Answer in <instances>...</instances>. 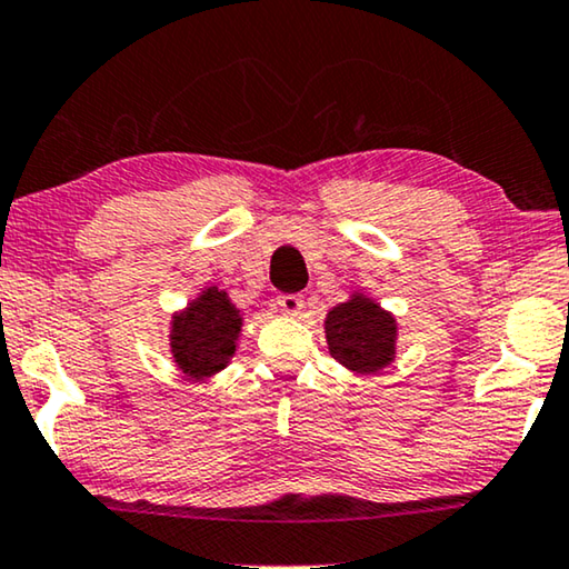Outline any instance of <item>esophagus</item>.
Returning <instances> with one entry per match:
<instances>
[{
  "label": "esophagus",
  "mask_w": 569,
  "mask_h": 569,
  "mask_svg": "<svg viewBox=\"0 0 569 569\" xmlns=\"http://www.w3.org/2000/svg\"><path fill=\"white\" fill-rule=\"evenodd\" d=\"M278 309L286 311V313H299L303 309V296L301 293H281L276 299Z\"/></svg>",
  "instance_id": "obj_1"
}]
</instances>
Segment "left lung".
<instances>
[{"instance_id":"left-lung-1","label":"left lung","mask_w":569,"mask_h":569,"mask_svg":"<svg viewBox=\"0 0 569 569\" xmlns=\"http://www.w3.org/2000/svg\"><path fill=\"white\" fill-rule=\"evenodd\" d=\"M327 342L345 368L376 372L393 360L396 321L378 303L358 296L329 311Z\"/></svg>"}]
</instances>
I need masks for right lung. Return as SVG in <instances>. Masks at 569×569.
Here are the masks:
<instances>
[{"label": "right lung", "instance_id": "obj_1", "mask_svg": "<svg viewBox=\"0 0 569 569\" xmlns=\"http://www.w3.org/2000/svg\"><path fill=\"white\" fill-rule=\"evenodd\" d=\"M240 332V313L224 291L207 288L189 311L173 321V358L191 378H203L222 370L232 358Z\"/></svg>", "mask_w": 569, "mask_h": 569}]
</instances>
